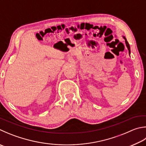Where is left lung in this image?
Instances as JSON below:
<instances>
[{
  "label": "left lung",
  "instance_id": "left-lung-1",
  "mask_svg": "<svg viewBox=\"0 0 146 146\" xmlns=\"http://www.w3.org/2000/svg\"><path fill=\"white\" fill-rule=\"evenodd\" d=\"M123 38L124 39V40H125V43H126V47L128 48V52H129V54L130 55V53H131V51H130V46H129V44L128 43V42L127 41L126 38L124 36H123Z\"/></svg>",
  "mask_w": 146,
  "mask_h": 146
}]
</instances>
